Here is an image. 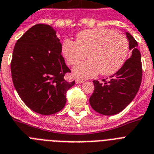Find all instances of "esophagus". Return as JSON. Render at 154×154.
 <instances>
[{"label":"esophagus","mask_w":154,"mask_h":154,"mask_svg":"<svg viewBox=\"0 0 154 154\" xmlns=\"http://www.w3.org/2000/svg\"><path fill=\"white\" fill-rule=\"evenodd\" d=\"M85 81L84 80H81V79H77L76 80V83L77 84H81V83H84Z\"/></svg>","instance_id":"1"}]
</instances>
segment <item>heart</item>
Returning a JSON list of instances; mask_svg holds the SVG:
<instances>
[{"label": "heart", "mask_w": 154, "mask_h": 154, "mask_svg": "<svg viewBox=\"0 0 154 154\" xmlns=\"http://www.w3.org/2000/svg\"><path fill=\"white\" fill-rule=\"evenodd\" d=\"M62 54L69 65L73 66L88 56L73 69L79 78H90L99 73L108 76L122 67L129 52V42L121 34L107 28L87 29L77 35L76 42L65 39Z\"/></svg>", "instance_id": "b5f03b06"}]
</instances>
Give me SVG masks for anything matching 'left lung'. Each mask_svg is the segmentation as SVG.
Returning a JSON list of instances; mask_svg holds the SVG:
<instances>
[{
	"label": "left lung",
	"instance_id": "8db88e82",
	"mask_svg": "<svg viewBox=\"0 0 154 154\" xmlns=\"http://www.w3.org/2000/svg\"><path fill=\"white\" fill-rule=\"evenodd\" d=\"M132 54L123 66L107 81H93L94 92L89 98L91 107L98 113L113 116L119 113L135 97L142 82V69L138 42L126 32Z\"/></svg>",
	"mask_w": 154,
	"mask_h": 154
}]
</instances>
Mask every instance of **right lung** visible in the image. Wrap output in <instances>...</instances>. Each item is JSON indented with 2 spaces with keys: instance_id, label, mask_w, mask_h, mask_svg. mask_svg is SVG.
Returning <instances> with one entry per match:
<instances>
[{
  "instance_id": "add662e5",
  "label": "right lung",
  "mask_w": 154,
  "mask_h": 154,
  "mask_svg": "<svg viewBox=\"0 0 154 154\" xmlns=\"http://www.w3.org/2000/svg\"><path fill=\"white\" fill-rule=\"evenodd\" d=\"M57 31L47 24L34 25L17 40L11 62L12 82L23 103L41 115L63 108L66 92L75 81L64 79L70 69L62 56Z\"/></svg>"
}]
</instances>
